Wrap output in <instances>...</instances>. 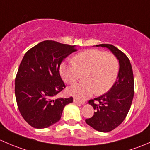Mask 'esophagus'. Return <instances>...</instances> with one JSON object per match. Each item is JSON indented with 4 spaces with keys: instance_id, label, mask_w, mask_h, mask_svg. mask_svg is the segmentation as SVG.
Returning <instances> with one entry per match:
<instances>
[{
    "instance_id": "obj_1",
    "label": "esophagus",
    "mask_w": 150,
    "mask_h": 150,
    "mask_svg": "<svg viewBox=\"0 0 150 150\" xmlns=\"http://www.w3.org/2000/svg\"><path fill=\"white\" fill-rule=\"evenodd\" d=\"M74 102L76 103H79V104H84V102L80 101L79 100H78V99H76V98L74 99Z\"/></svg>"
}]
</instances>
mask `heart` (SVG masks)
Returning <instances> with one entry per match:
<instances>
[{
	"mask_svg": "<svg viewBox=\"0 0 150 150\" xmlns=\"http://www.w3.org/2000/svg\"><path fill=\"white\" fill-rule=\"evenodd\" d=\"M119 71V63L115 55L102 50L90 49L77 54L73 62L63 63L60 74L66 83L72 84L79 79L81 73L84 81L74 84L68 92L79 100H85L95 92L102 95L110 89Z\"/></svg>",
	"mask_w": 150,
	"mask_h": 150,
	"instance_id": "heart-1",
	"label": "heart"
}]
</instances>
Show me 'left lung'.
Wrapping results in <instances>:
<instances>
[{
    "label": "left lung",
    "mask_w": 150,
    "mask_h": 150,
    "mask_svg": "<svg viewBox=\"0 0 150 150\" xmlns=\"http://www.w3.org/2000/svg\"><path fill=\"white\" fill-rule=\"evenodd\" d=\"M107 47L119 61V71L115 84L104 95L89 100L95 112L85 120L88 125L101 132H108L124 121L130 110L134 95V74L129 58L112 45L100 44Z\"/></svg>",
    "instance_id": "obj_1"
}]
</instances>
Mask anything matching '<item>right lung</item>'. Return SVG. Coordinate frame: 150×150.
I'll use <instances>...</instances> for the list:
<instances>
[{
    "label": "right lung",
    "mask_w": 150,
    "mask_h": 150,
    "mask_svg": "<svg viewBox=\"0 0 150 150\" xmlns=\"http://www.w3.org/2000/svg\"><path fill=\"white\" fill-rule=\"evenodd\" d=\"M76 50L75 45L45 40L24 55L15 79V95L21 116L32 127L45 129L58 122L65 106L73 102L72 97H55L66 87L61 62Z\"/></svg>",
    "instance_id": "obj_1"
}]
</instances>
